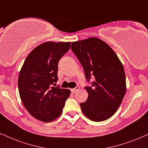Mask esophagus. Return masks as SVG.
<instances>
[{"instance_id":"1","label":"esophagus","mask_w":148,"mask_h":148,"mask_svg":"<svg viewBox=\"0 0 148 148\" xmlns=\"http://www.w3.org/2000/svg\"><path fill=\"white\" fill-rule=\"evenodd\" d=\"M79 89H80L79 86H76V87L75 88H74V89H71V91H72V93H76V91H77L78 90H79Z\"/></svg>"}]
</instances>
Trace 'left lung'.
Masks as SVG:
<instances>
[{
    "instance_id": "1",
    "label": "left lung",
    "mask_w": 148,
    "mask_h": 148,
    "mask_svg": "<svg viewBox=\"0 0 148 148\" xmlns=\"http://www.w3.org/2000/svg\"><path fill=\"white\" fill-rule=\"evenodd\" d=\"M71 49L83 67L90 87H85L88 98L80 103L86 117L102 121L112 117L119 107L126 91V75L118 57L108 45L91 37L72 42Z\"/></svg>"
}]
</instances>
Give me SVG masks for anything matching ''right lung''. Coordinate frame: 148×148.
Instances as JSON below:
<instances>
[{
	"mask_svg": "<svg viewBox=\"0 0 148 148\" xmlns=\"http://www.w3.org/2000/svg\"><path fill=\"white\" fill-rule=\"evenodd\" d=\"M70 42H47L27 56L18 76V89L24 107L33 117L44 122L61 115L69 89L55 87L58 63L68 51Z\"/></svg>",
	"mask_w": 148,
	"mask_h": 148,
	"instance_id": "obj_1",
	"label": "right lung"
}]
</instances>
